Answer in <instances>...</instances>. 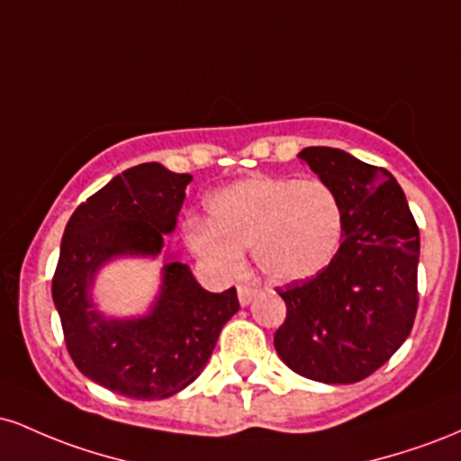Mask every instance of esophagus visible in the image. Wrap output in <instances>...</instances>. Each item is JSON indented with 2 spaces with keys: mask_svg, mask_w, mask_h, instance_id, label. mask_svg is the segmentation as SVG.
<instances>
[{
  "mask_svg": "<svg viewBox=\"0 0 461 461\" xmlns=\"http://www.w3.org/2000/svg\"><path fill=\"white\" fill-rule=\"evenodd\" d=\"M256 297H258V288H253V285H247V284L238 285V301H240V305H249Z\"/></svg>",
  "mask_w": 461,
  "mask_h": 461,
  "instance_id": "1",
  "label": "esophagus"
}]
</instances>
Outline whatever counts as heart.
<instances>
[{"label": "heart", "mask_w": 461, "mask_h": 461, "mask_svg": "<svg viewBox=\"0 0 461 461\" xmlns=\"http://www.w3.org/2000/svg\"><path fill=\"white\" fill-rule=\"evenodd\" d=\"M210 221H193L186 231L190 251L221 277L242 268V251L264 277L297 284L330 267L345 230L338 194L321 179H240L208 199Z\"/></svg>", "instance_id": "obj_1"}]
</instances>
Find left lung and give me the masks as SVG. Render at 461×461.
Listing matches in <instances>:
<instances>
[{
    "instance_id": "8db88e82",
    "label": "left lung",
    "mask_w": 461,
    "mask_h": 461,
    "mask_svg": "<svg viewBox=\"0 0 461 461\" xmlns=\"http://www.w3.org/2000/svg\"><path fill=\"white\" fill-rule=\"evenodd\" d=\"M345 212L342 245L325 271L288 284L275 351L321 384H356L394 356L416 319L420 238L393 173L331 147L299 153Z\"/></svg>"
}]
</instances>
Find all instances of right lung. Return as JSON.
Instances as JSON below:
<instances>
[{
    "label": "right lung",
    "instance_id": "1",
    "mask_svg": "<svg viewBox=\"0 0 461 461\" xmlns=\"http://www.w3.org/2000/svg\"><path fill=\"white\" fill-rule=\"evenodd\" d=\"M190 179L160 162L131 167L84 201L62 236L51 294L68 356L84 377L130 399H167L193 384L223 325L240 310L236 288L208 293L188 264L171 256L145 314L108 316L95 301L105 264L160 256Z\"/></svg>",
    "mask_w": 461,
    "mask_h": 461
}]
</instances>
